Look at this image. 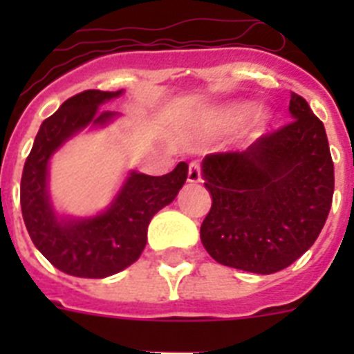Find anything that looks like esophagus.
<instances>
[{"label": "esophagus", "instance_id": "1", "mask_svg": "<svg viewBox=\"0 0 354 354\" xmlns=\"http://www.w3.org/2000/svg\"><path fill=\"white\" fill-rule=\"evenodd\" d=\"M200 174H202V171H200L198 162L196 161L189 162V168H187V183H192V184L200 183Z\"/></svg>", "mask_w": 354, "mask_h": 354}]
</instances>
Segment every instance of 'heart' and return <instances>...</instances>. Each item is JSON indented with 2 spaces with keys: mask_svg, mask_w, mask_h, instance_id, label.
<instances>
[{
  "mask_svg": "<svg viewBox=\"0 0 354 354\" xmlns=\"http://www.w3.org/2000/svg\"><path fill=\"white\" fill-rule=\"evenodd\" d=\"M253 111V104L248 101L234 102V104H228L227 108H223L220 113L216 115L214 124L218 127H232L236 124H239L241 120H245L250 113ZM274 122V113L273 109L270 108H261L255 111L252 118V129L255 133H264V131L270 129Z\"/></svg>",
  "mask_w": 354,
  "mask_h": 354,
  "instance_id": "1",
  "label": "heart"
}]
</instances>
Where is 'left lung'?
<instances>
[{
  "label": "left lung",
  "mask_w": 354,
  "mask_h": 354,
  "mask_svg": "<svg viewBox=\"0 0 354 354\" xmlns=\"http://www.w3.org/2000/svg\"><path fill=\"white\" fill-rule=\"evenodd\" d=\"M292 122L243 152L209 154L212 205L200 239L220 264L271 274L298 261L326 223L335 175L323 122L290 92Z\"/></svg>",
  "instance_id": "8db88e82"
}]
</instances>
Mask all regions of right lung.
I'll return each mask as SVG.
<instances>
[{"label":"right lung","mask_w":354,"mask_h":354,"mask_svg":"<svg viewBox=\"0 0 354 354\" xmlns=\"http://www.w3.org/2000/svg\"><path fill=\"white\" fill-rule=\"evenodd\" d=\"M124 93L86 90L46 118L24 162L21 179L23 220L33 245L55 268L80 278H106L138 261L152 216L171 204L187 179L180 161L161 177L129 171L111 204L93 216H65L49 196V162L77 133L109 126L118 113L99 111Z\"/></svg>","instance_id":"obj_1"}]
</instances>
